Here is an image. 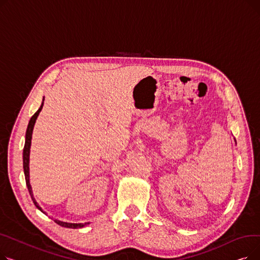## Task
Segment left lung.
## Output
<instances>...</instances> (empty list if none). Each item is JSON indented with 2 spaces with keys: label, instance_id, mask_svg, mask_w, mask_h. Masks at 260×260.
Returning <instances> with one entry per match:
<instances>
[{
  "label": "left lung",
  "instance_id": "8db88e82",
  "mask_svg": "<svg viewBox=\"0 0 260 260\" xmlns=\"http://www.w3.org/2000/svg\"><path fill=\"white\" fill-rule=\"evenodd\" d=\"M235 143H236V140H235Z\"/></svg>",
  "mask_w": 260,
  "mask_h": 260
}]
</instances>
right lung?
<instances>
[{"label": "right lung", "instance_id": "obj_1", "mask_svg": "<svg viewBox=\"0 0 260 260\" xmlns=\"http://www.w3.org/2000/svg\"><path fill=\"white\" fill-rule=\"evenodd\" d=\"M43 104H44V98H43V101H42V104H41V106L39 107L38 111L35 113V115L30 118L29 120V123H28V126H27V129H26V135H25V145H24V149H23V169H24V175H25V180H26V185H27V188H28V192L30 194V197L35 203V206L37 207L38 210H40L41 212H42L43 214L47 215L46 212H44L42 210V208H41L39 206V203L37 202V200L35 199L34 197V193H32V188H31V185H30V181H29V155H30V146H31V138H32V132H34V127H35V124H36V121L38 119V116L40 114V112L42 111L43 108ZM53 219V218H52ZM53 221L58 223L59 225L61 226H64V228H70V229H79V228H83L85 226L86 224H88L89 222H85V223H72V222H65V221H61V220H58V219H53Z\"/></svg>", "mask_w": 260, "mask_h": 260}]
</instances>
